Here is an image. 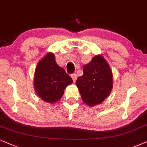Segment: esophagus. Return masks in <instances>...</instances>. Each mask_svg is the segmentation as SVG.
Segmentation results:
<instances>
[{
    "instance_id": "obj_1",
    "label": "esophagus",
    "mask_w": 147,
    "mask_h": 147,
    "mask_svg": "<svg viewBox=\"0 0 147 147\" xmlns=\"http://www.w3.org/2000/svg\"><path fill=\"white\" fill-rule=\"evenodd\" d=\"M71 77H72V80H73V82H75L76 79H77V75H76V74H72Z\"/></svg>"
}]
</instances>
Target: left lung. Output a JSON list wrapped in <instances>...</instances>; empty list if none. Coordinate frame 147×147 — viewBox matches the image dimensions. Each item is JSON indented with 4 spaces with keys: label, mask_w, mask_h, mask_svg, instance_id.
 <instances>
[{
    "label": "left lung",
    "mask_w": 147,
    "mask_h": 147,
    "mask_svg": "<svg viewBox=\"0 0 147 147\" xmlns=\"http://www.w3.org/2000/svg\"><path fill=\"white\" fill-rule=\"evenodd\" d=\"M76 85L87 105L93 107L102 102L113 88L112 71L105 58L101 55L93 57L83 66V75L77 78Z\"/></svg>",
    "instance_id": "obj_1"
}]
</instances>
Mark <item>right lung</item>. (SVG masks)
Wrapping results in <instances>:
<instances>
[{
	"mask_svg": "<svg viewBox=\"0 0 147 147\" xmlns=\"http://www.w3.org/2000/svg\"><path fill=\"white\" fill-rule=\"evenodd\" d=\"M72 83V78L57 64L53 53H47L37 64L34 88L37 95L44 101L54 103L60 100L65 88Z\"/></svg>",
	"mask_w": 147,
	"mask_h": 147,
	"instance_id": "right-lung-1",
	"label": "right lung"
}]
</instances>
